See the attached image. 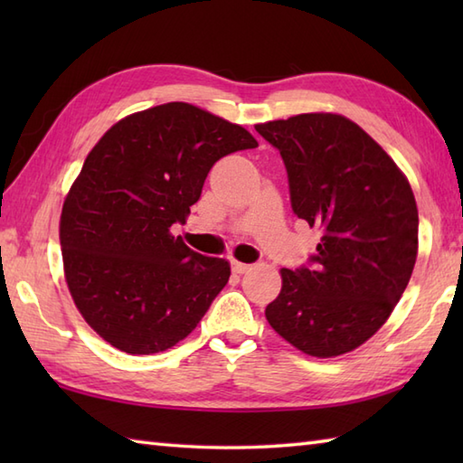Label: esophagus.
<instances>
[{
	"instance_id": "34e87169",
	"label": "esophagus",
	"mask_w": 463,
	"mask_h": 463,
	"mask_svg": "<svg viewBox=\"0 0 463 463\" xmlns=\"http://www.w3.org/2000/svg\"><path fill=\"white\" fill-rule=\"evenodd\" d=\"M231 267H232V272H237V274H244L247 270H250V264H244L239 260H232Z\"/></svg>"
}]
</instances>
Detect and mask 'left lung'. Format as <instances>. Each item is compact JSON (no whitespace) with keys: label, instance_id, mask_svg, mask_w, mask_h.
<instances>
[{"label":"left lung","instance_id":"1","mask_svg":"<svg viewBox=\"0 0 463 463\" xmlns=\"http://www.w3.org/2000/svg\"><path fill=\"white\" fill-rule=\"evenodd\" d=\"M277 146L292 211L320 231L307 267L282 269L264 314L308 356L332 358L373 336L418 257V206L388 153L342 115L302 113L254 127Z\"/></svg>","mask_w":463,"mask_h":463}]
</instances>
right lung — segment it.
I'll return each mask as SVG.
<instances>
[{
    "mask_svg": "<svg viewBox=\"0 0 463 463\" xmlns=\"http://www.w3.org/2000/svg\"><path fill=\"white\" fill-rule=\"evenodd\" d=\"M257 139L189 103H165L107 131L69 189L59 241L69 292L85 322L141 356L189 336L231 277L224 259L191 250L184 224L213 165Z\"/></svg>",
    "mask_w": 463,
    "mask_h": 463,
    "instance_id": "1",
    "label": "right lung"
}]
</instances>
